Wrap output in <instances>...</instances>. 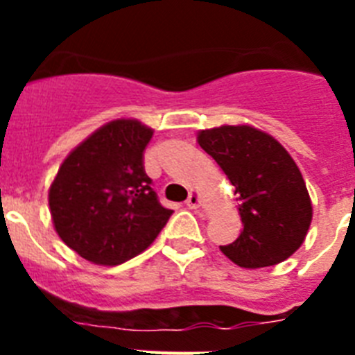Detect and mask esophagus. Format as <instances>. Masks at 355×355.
<instances>
[{
  "label": "esophagus",
  "mask_w": 355,
  "mask_h": 355,
  "mask_svg": "<svg viewBox=\"0 0 355 355\" xmlns=\"http://www.w3.org/2000/svg\"><path fill=\"white\" fill-rule=\"evenodd\" d=\"M200 202H202V197H200V193L197 192V190H192L187 199V208L197 209V208H200Z\"/></svg>",
  "instance_id": "esophagus-1"
}]
</instances>
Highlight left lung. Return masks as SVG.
Listing matches in <instances>:
<instances>
[{
  "label": "left lung",
  "instance_id": "obj_1",
  "mask_svg": "<svg viewBox=\"0 0 355 355\" xmlns=\"http://www.w3.org/2000/svg\"><path fill=\"white\" fill-rule=\"evenodd\" d=\"M197 142L238 196L240 236L220 250L243 268L284 261L306 240L313 206L302 174L272 135L249 124L200 130Z\"/></svg>",
  "mask_w": 355,
  "mask_h": 355
}]
</instances>
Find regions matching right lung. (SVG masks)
<instances>
[{"label":"right lung","instance_id":"1","mask_svg":"<svg viewBox=\"0 0 355 355\" xmlns=\"http://www.w3.org/2000/svg\"><path fill=\"white\" fill-rule=\"evenodd\" d=\"M153 133L137 119L106 122L69 153L49 187L55 231L94 265H121L139 256L172 215L144 171Z\"/></svg>","mask_w":355,"mask_h":355}]
</instances>
